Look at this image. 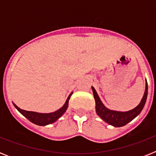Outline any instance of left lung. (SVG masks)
Instances as JSON below:
<instances>
[{"instance_id":"obj_1","label":"left lung","mask_w":156,"mask_h":156,"mask_svg":"<svg viewBox=\"0 0 156 156\" xmlns=\"http://www.w3.org/2000/svg\"><path fill=\"white\" fill-rule=\"evenodd\" d=\"M92 90H93L94 98L95 100V108H96V112L98 115L101 118L106 122H108V124L112 125L113 126L119 127V126H125L127 124L128 122L133 120L135 117L140 114L141 110L144 108V104L146 102V99L148 96V83L146 81L145 86V91H144V96L140 101V103L138 105L134 108L133 109L128 112H117L109 110L106 107H105L104 105L102 104L101 101L99 98L97 92L95 91V89L92 87Z\"/></svg>"}]
</instances>
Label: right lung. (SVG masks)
I'll return each mask as SVG.
<instances>
[{
	"label": "right lung",
	"mask_w": 156,
	"mask_h": 156,
	"mask_svg": "<svg viewBox=\"0 0 156 156\" xmlns=\"http://www.w3.org/2000/svg\"><path fill=\"white\" fill-rule=\"evenodd\" d=\"M72 94L73 93L70 94L67 100H66V103H65L64 105L61 108H59L58 110L54 112H51V113H39V112H35L26 111V110L19 108L14 103L13 105L17 108L18 111L21 114H23L26 118H27L30 122H32L33 123H35L37 125H39V126H45V125L51 124L52 122H55L58 118H60L64 114V112L66 111L67 108H68L69 100L70 97H71Z\"/></svg>",
	"instance_id": "add662e5"
}]
</instances>
